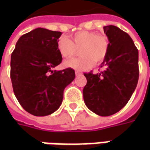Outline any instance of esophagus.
<instances>
[{
    "label": "esophagus",
    "mask_w": 150,
    "mask_h": 150,
    "mask_svg": "<svg viewBox=\"0 0 150 150\" xmlns=\"http://www.w3.org/2000/svg\"><path fill=\"white\" fill-rule=\"evenodd\" d=\"M83 75V73L80 71H75V75L76 76H79V75Z\"/></svg>",
    "instance_id": "obj_1"
}]
</instances>
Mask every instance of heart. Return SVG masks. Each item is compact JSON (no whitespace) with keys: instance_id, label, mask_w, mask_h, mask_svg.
Returning <instances> with one entry per match:
<instances>
[{"instance_id":"b5f03b06","label":"heart","mask_w":150,"mask_h":150,"mask_svg":"<svg viewBox=\"0 0 150 150\" xmlns=\"http://www.w3.org/2000/svg\"><path fill=\"white\" fill-rule=\"evenodd\" d=\"M109 41L106 35L96 34L94 31L83 30L76 32L68 38H60L58 41V50L65 58L71 57L79 50V55L66 60L63 66L67 68L86 71L92 67L96 62H103L108 52Z\"/></svg>"}]
</instances>
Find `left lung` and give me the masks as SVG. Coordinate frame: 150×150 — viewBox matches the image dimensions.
<instances>
[{
    "label": "left lung",
    "mask_w": 150,
    "mask_h": 150,
    "mask_svg": "<svg viewBox=\"0 0 150 150\" xmlns=\"http://www.w3.org/2000/svg\"><path fill=\"white\" fill-rule=\"evenodd\" d=\"M108 52L101 63L103 71L85 73L83 90L86 106L96 114L108 116L122 109L134 92L139 78L138 50L129 34L115 25L104 26Z\"/></svg>",
    "instance_id": "left-lung-1"
}]
</instances>
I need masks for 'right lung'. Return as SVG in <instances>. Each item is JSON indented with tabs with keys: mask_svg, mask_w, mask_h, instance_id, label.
Returning <instances> with one entry per match:
<instances>
[{
	"mask_svg": "<svg viewBox=\"0 0 150 150\" xmlns=\"http://www.w3.org/2000/svg\"><path fill=\"white\" fill-rule=\"evenodd\" d=\"M62 33L34 29L20 37L11 54L10 77L13 92L25 110L36 116L59 109L65 88L75 79V71H53L62 62L58 39Z\"/></svg>",
	"mask_w": 150,
	"mask_h": 150,
	"instance_id": "obj_1",
	"label": "right lung"
}]
</instances>
